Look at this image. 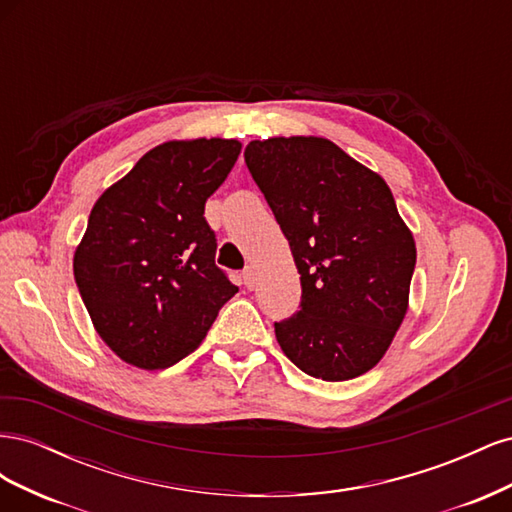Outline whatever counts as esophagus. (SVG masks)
Wrapping results in <instances>:
<instances>
[{
	"label": "esophagus",
	"instance_id": "34e87169",
	"mask_svg": "<svg viewBox=\"0 0 512 512\" xmlns=\"http://www.w3.org/2000/svg\"><path fill=\"white\" fill-rule=\"evenodd\" d=\"M256 269L254 267H247L245 271H243V284L247 286V288H254L256 286Z\"/></svg>",
	"mask_w": 512,
	"mask_h": 512
}]
</instances>
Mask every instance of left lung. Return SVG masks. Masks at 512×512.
Instances as JSON below:
<instances>
[{"mask_svg":"<svg viewBox=\"0 0 512 512\" xmlns=\"http://www.w3.org/2000/svg\"><path fill=\"white\" fill-rule=\"evenodd\" d=\"M245 164L301 275V309L275 322L277 344L307 376H363L406 318L416 265L391 188L322 136L252 141Z\"/></svg>","mask_w":512,"mask_h":512,"instance_id":"8db88e82","label":"left lung"}]
</instances>
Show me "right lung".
Segmentation results:
<instances>
[{
    "instance_id": "add662e5",
    "label": "right lung",
    "mask_w": 512,
    "mask_h": 512,
    "mask_svg": "<svg viewBox=\"0 0 512 512\" xmlns=\"http://www.w3.org/2000/svg\"><path fill=\"white\" fill-rule=\"evenodd\" d=\"M241 153L237 138L149 149L96 200L74 250V280L94 329L121 361L166 369L203 342L239 290L215 267L207 198Z\"/></svg>"
}]
</instances>
